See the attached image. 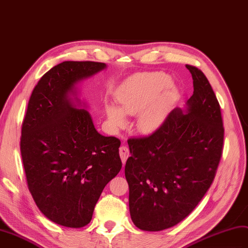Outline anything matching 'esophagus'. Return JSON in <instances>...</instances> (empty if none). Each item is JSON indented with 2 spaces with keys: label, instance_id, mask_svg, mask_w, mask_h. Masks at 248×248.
Listing matches in <instances>:
<instances>
[{
  "label": "esophagus",
  "instance_id": "1",
  "mask_svg": "<svg viewBox=\"0 0 248 248\" xmlns=\"http://www.w3.org/2000/svg\"><path fill=\"white\" fill-rule=\"evenodd\" d=\"M119 155H120V158H122V161L123 163L124 164L126 159H128V157L130 156V151H129V148L126 147L125 144L122 145V147L119 148Z\"/></svg>",
  "mask_w": 248,
  "mask_h": 248
}]
</instances>
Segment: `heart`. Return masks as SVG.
Wrapping results in <instances>:
<instances>
[{
	"label": "heart",
	"instance_id": "heart-1",
	"mask_svg": "<svg viewBox=\"0 0 248 248\" xmlns=\"http://www.w3.org/2000/svg\"><path fill=\"white\" fill-rule=\"evenodd\" d=\"M170 78L163 72L142 73L133 76L120 87L116 99L120 106L107 107V113L114 125H123L124 113L136 115V126L142 133L155 131L162 123L164 114L174 98Z\"/></svg>",
	"mask_w": 248,
	"mask_h": 248
}]
</instances>
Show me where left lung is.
Here are the masks:
<instances>
[{
    "mask_svg": "<svg viewBox=\"0 0 248 248\" xmlns=\"http://www.w3.org/2000/svg\"><path fill=\"white\" fill-rule=\"evenodd\" d=\"M186 68L194 85L187 113L174 109L152 134L128 139L130 213L142 231H163L186 218L211 187L223 152L219 101L204 73Z\"/></svg>",
    "mask_w": 248,
    "mask_h": 248,
    "instance_id": "left-lung-1",
    "label": "left lung"
}]
</instances>
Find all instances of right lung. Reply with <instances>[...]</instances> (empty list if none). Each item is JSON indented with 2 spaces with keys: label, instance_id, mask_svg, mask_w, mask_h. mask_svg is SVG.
<instances>
[{
  "label": "right lung",
  "instance_id": "1",
  "mask_svg": "<svg viewBox=\"0 0 248 248\" xmlns=\"http://www.w3.org/2000/svg\"><path fill=\"white\" fill-rule=\"evenodd\" d=\"M106 68L97 62H62L44 74L22 124L21 155L29 192L56 224L78 228L92 219L107 183L122 169L116 137L95 130L90 114L69 98L74 85Z\"/></svg>",
  "mask_w": 248,
  "mask_h": 248
}]
</instances>
